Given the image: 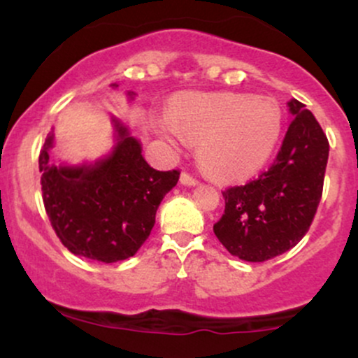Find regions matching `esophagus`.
Segmentation results:
<instances>
[{"label": "esophagus", "mask_w": 358, "mask_h": 358, "mask_svg": "<svg viewBox=\"0 0 358 358\" xmlns=\"http://www.w3.org/2000/svg\"><path fill=\"white\" fill-rule=\"evenodd\" d=\"M180 183L185 185V187H195V185H199V180L193 178L192 175L185 173V171H183V173L180 175Z\"/></svg>", "instance_id": "esophagus-1"}]
</instances>
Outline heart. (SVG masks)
Masks as SVG:
<instances>
[{
  "label": "heart",
  "instance_id": "obj_1",
  "mask_svg": "<svg viewBox=\"0 0 358 358\" xmlns=\"http://www.w3.org/2000/svg\"><path fill=\"white\" fill-rule=\"evenodd\" d=\"M168 141L196 143L202 166L219 180H242L268 163L282 131L278 101L244 92H188L175 97L168 122L159 126Z\"/></svg>",
  "mask_w": 358,
  "mask_h": 358
}]
</instances>
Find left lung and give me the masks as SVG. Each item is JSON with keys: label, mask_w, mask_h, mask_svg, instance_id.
I'll return each mask as SVG.
<instances>
[{"label": "left lung", "mask_w": 358, "mask_h": 358, "mask_svg": "<svg viewBox=\"0 0 358 358\" xmlns=\"http://www.w3.org/2000/svg\"><path fill=\"white\" fill-rule=\"evenodd\" d=\"M287 108L294 119L273 166L254 182L222 193L225 210L213 232L242 261L264 262L294 248L322 199L328 139L305 104L291 99Z\"/></svg>", "instance_id": "left-lung-1"}]
</instances>
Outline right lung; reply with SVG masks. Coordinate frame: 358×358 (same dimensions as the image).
<instances>
[{
	"mask_svg": "<svg viewBox=\"0 0 358 358\" xmlns=\"http://www.w3.org/2000/svg\"><path fill=\"white\" fill-rule=\"evenodd\" d=\"M126 96L133 101L136 94L129 90ZM110 122L114 146L96 162L52 163L53 131L38 158L45 210L62 244L76 256L106 264L138 252L150 237L163 196L180 178L178 170L158 171L148 165L129 126L116 116Z\"/></svg>",
	"mask_w": 358,
	"mask_h": 358,
	"instance_id": "add662e5",
	"label": "right lung"
}]
</instances>
